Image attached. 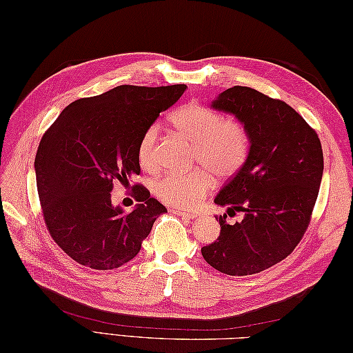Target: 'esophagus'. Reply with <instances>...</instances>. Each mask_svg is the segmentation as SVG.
Here are the masks:
<instances>
[{
    "label": "esophagus",
    "instance_id": "obj_1",
    "mask_svg": "<svg viewBox=\"0 0 353 353\" xmlns=\"http://www.w3.org/2000/svg\"><path fill=\"white\" fill-rule=\"evenodd\" d=\"M170 211H171L172 214H176V215H182V216H185V219H194V216H197L196 212L183 211V209H177V208H171Z\"/></svg>",
    "mask_w": 353,
    "mask_h": 353
}]
</instances>
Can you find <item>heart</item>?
<instances>
[{"mask_svg":"<svg viewBox=\"0 0 353 353\" xmlns=\"http://www.w3.org/2000/svg\"><path fill=\"white\" fill-rule=\"evenodd\" d=\"M179 137L192 142V162L209 168L216 177L226 179L241 170L250 152V134L236 118H224L220 110L203 103L190 101L170 115ZM139 165L147 171L157 168V127L142 133L138 144ZM214 183L205 168L190 172H167L153 183L154 196L170 206L190 208L205 196Z\"/></svg>","mask_w":353,"mask_h":353,"instance_id":"1","label":"heart"}]
</instances>
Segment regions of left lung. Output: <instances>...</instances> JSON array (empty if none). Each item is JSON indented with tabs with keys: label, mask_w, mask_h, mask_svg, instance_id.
Here are the masks:
<instances>
[{
	"label": "left lung",
	"mask_w": 353,
	"mask_h": 353,
	"mask_svg": "<svg viewBox=\"0 0 353 353\" xmlns=\"http://www.w3.org/2000/svg\"><path fill=\"white\" fill-rule=\"evenodd\" d=\"M234 114L250 134L245 163L223 186L215 203L243 221L220 215V236L201 247L209 265L229 276L264 272L291 254L310 226L323 176L316 130L282 100L234 86L212 101Z\"/></svg>",
	"instance_id": "obj_1"
}]
</instances>
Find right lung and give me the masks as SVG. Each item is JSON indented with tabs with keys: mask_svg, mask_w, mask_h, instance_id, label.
<instances>
[{
	"mask_svg": "<svg viewBox=\"0 0 353 353\" xmlns=\"http://www.w3.org/2000/svg\"><path fill=\"white\" fill-rule=\"evenodd\" d=\"M186 85H121L66 106L37 148L36 185L45 226L71 259L94 270H114L137 256L153 223L167 212L144 185L125 212L112 206L114 185L139 174L138 144L161 112Z\"/></svg>",
	"mask_w": 353,
	"mask_h": 353,
	"instance_id": "add662e5",
	"label": "right lung"
}]
</instances>
